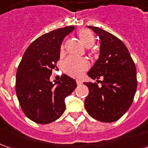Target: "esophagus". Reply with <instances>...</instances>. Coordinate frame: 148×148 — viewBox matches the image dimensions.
Wrapping results in <instances>:
<instances>
[{"mask_svg": "<svg viewBox=\"0 0 148 148\" xmlns=\"http://www.w3.org/2000/svg\"><path fill=\"white\" fill-rule=\"evenodd\" d=\"M76 82H77V85H81V84L82 83V82L81 80H79V79L76 80Z\"/></svg>", "mask_w": 148, "mask_h": 148, "instance_id": "34e87169", "label": "esophagus"}]
</instances>
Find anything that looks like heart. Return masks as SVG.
I'll use <instances>...</instances> for the list:
<instances>
[{"label":"heart","instance_id":"heart-1","mask_svg":"<svg viewBox=\"0 0 148 148\" xmlns=\"http://www.w3.org/2000/svg\"><path fill=\"white\" fill-rule=\"evenodd\" d=\"M78 37L81 42L85 47H91L94 44V36L93 32L87 28L81 29L78 32ZM64 51V43H62L60 47V53L62 54ZM90 66V63L85 58H75L74 56H70L65 60L63 63V71L73 77H80Z\"/></svg>","mask_w":148,"mask_h":148}]
</instances>
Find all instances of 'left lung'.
Segmentation results:
<instances>
[{
  "instance_id": "8db88e82",
  "label": "left lung",
  "mask_w": 148,
  "mask_h": 148,
  "mask_svg": "<svg viewBox=\"0 0 148 148\" xmlns=\"http://www.w3.org/2000/svg\"><path fill=\"white\" fill-rule=\"evenodd\" d=\"M101 39L100 57L88 75L101 82L84 83L89 88L85 100L87 112L101 122L117 121L130 108L137 88L136 69L124 43L99 27L88 26ZM101 77L102 81L98 80Z\"/></svg>"
}]
</instances>
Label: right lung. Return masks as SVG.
Segmentation results:
<instances>
[{"mask_svg": "<svg viewBox=\"0 0 148 148\" xmlns=\"http://www.w3.org/2000/svg\"><path fill=\"white\" fill-rule=\"evenodd\" d=\"M74 27H62L39 37L27 47L19 64L16 96L24 114L37 124H49L60 117L66 109L65 97L77 86L75 80L66 74L55 84L50 82L60 58L62 42Z\"/></svg>", "mask_w": 148, "mask_h": 148, "instance_id": "add662e5", "label": "right lung"}]
</instances>
